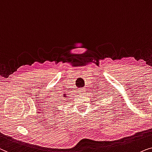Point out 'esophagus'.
I'll return each mask as SVG.
<instances>
[{
  "label": "esophagus",
  "instance_id": "obj_1",
  "mask_svg": "<svg viewBox=\"0 0 152 152\" xmlns=\"http://www.w3.org/2000/svg\"><path fill=\"white\" fill-rule=\"evenodd\" d=\"M78 92L79 93L80 95H83V94H85V90L83 88H80L79 90H78Z\"/></svg>",
  "mask_w": 152,
  "mask_h": 152
}]
</instances>
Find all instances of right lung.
<instances>
[{
	"label": "right lung",
	"mask_w": 152,
	"mask_h": 152,
	"mask_svg": "<svg viewBox=\"0 0 152 152\" xmlns=\"http://www.w3.org/2000/svg\"><path fill=\"white\" fill-rule=\"evenodd\" d=\"M63 96H64V98H65V97H66V94H63Z\"/></svg>",
	"instance_id": "obj_1"
}]
</instances>
